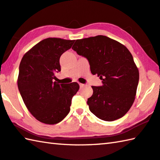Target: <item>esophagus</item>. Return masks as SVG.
Segmentation results:
<instances>
[{"label":"esophagus","instance_id":"esophagus-1","mask_svg":"<svg viewBox=\"0 0 160 160\" xmlns=\"http://www.w3.org/2000/svg\"><path fill=\"white\" fill-rule=\"evenodd\" d=\"M79 85H80V88H83V87H85V85H84V84H82V83H80Z\"/></svg>","mask_w":160,"mask_h":160}]
</instances>
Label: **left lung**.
Returning a JSON list of instances; mask_svg holds the SVG:
<instances>
[{"label":"left lung","instance_id":"1","mask_svg":"<svg viewBox=\"0 0 160 160\" xmlns=\"http://www.w3.org/2000/svg\"><path fill=\"white\" fill-rule=\"evenodd\" d=\"M85 57L93 75L102 85L92 86L88 99L93 114L104 121H114L129 111L135 99L139 72L132 54L125 46L105 36L76 40L72 48Z\"/></svg>","mask_w":160,"mask_h":160}]
</instances>
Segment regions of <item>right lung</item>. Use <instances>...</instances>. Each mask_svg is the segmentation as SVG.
<instances>
[{"label": "right lung", "mask_w": 160, "mask_h": 160, "mask_svg": "<svg viewBox=\"0 0 160 160\" xmlns=\"http://www.w3.org/2000/svg\"><path fill=\"white\" fill-rule=\"evenodd\" d=\"M75 40L48 38L33 46L22 57L17 85L26 106L42 123H59L70 112L72 98L79 89L77 82L54 81L61 71L59 59Z\"/></svg>", "instance_id": "obj_1"}]
</instances>
